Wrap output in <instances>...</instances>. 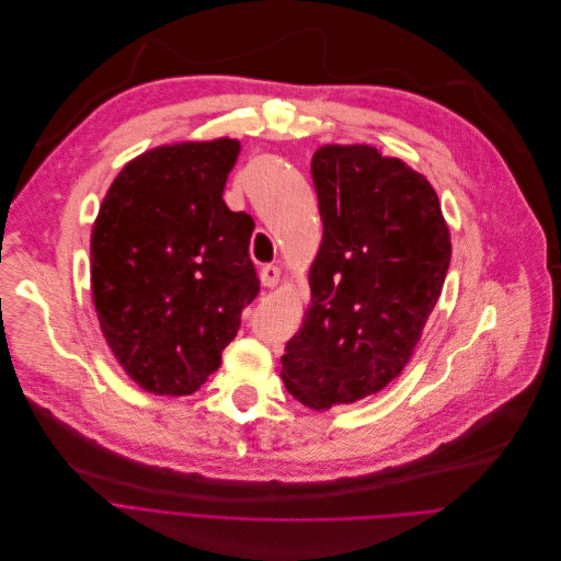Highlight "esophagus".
<instances>
[{"instance_id": "34e87169", "label": "esophagus", "mask_w": 561, "mask_h": 561, "mask_svg": "<svg viewBox=\"0 0 561 561\" xmlns=\"http://www.w3.org/2000/svg\"><path fill=\"white\" fill-rule=\"evenodd\" d=\"M278 280H280V270H278V266H274V264L262 266V270H260L262 287H276Z\"/></svg>"}]
</instances>
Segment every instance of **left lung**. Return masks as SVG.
Wrapping results in <instances>:
<instances>
[{
	"instance_id": "8db88e82",
	"label": "left lung",
	"mask_w": 561,
	"mask_h": 561,
	"mask_svg": "<svg viewBox=\"0 0 561 561\" xmlns=\"http://www.w3.org/2000/svg\"><path fill=\"white\" fill-rule=\"evenodd\" d=\"M324 221L312 304L285 346L283 383L310 409L354 404L399 377L447 276L451 244L434 186L371 146L312 154Z\"/></svg>"
}]
</instances>
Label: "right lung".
I'll list each match as a JSON object with an SVG mask.
<instances>
[{
	"label": "right lung",
	"mask_w": 561,
	"mask_h": 561,
	"mask_svg": "<svg viewBox=\"0 0 561 561\" xmlns=\"http://www.w3.org/2000/svg\"><path fill=\"white\" fill-rule=\"evenodd\" d=\"M239 141L154 148L118 173L91 232L100 329L127 375L157 394H192L257 297L253 219L224 203Z\"/></svg>",
	"instance_id": "right-lung-1"
}]
</instances>
